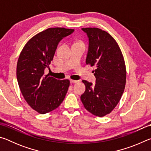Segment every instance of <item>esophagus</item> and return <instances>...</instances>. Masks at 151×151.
Masks as SVG:
<instances>
[{"label": "esophagus", "mask_w": 151, "mask_h": 151, "mask_svg": "<svg viewBox=\"0 0 151 151\" xmlns=\"http://www.w3.org/2000/svg\"><path fill=\"white\" fill-rule=\"evenodd\" d=\"M70 83H72V84H74V83H77V81H75V80H70Z\"/></svg>", "instance_id": "34e87169"}]
</instances>
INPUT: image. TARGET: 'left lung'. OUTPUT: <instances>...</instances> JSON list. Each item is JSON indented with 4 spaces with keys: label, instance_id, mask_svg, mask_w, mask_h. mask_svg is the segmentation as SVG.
<instances>
[{
    "label": "left lung",
    "instance_id": "1",
    "mask_svg": "<svg viewBox=\"0 0 151 151\" xmlns=\"http://www.w3.org/2000/svg\"><path fill=\"white\" fill-rule=\"evenodd\" d=\"M88 38L86 63L95 66L93 71L96 84L85 80V92L81 96L85 108L94 115L109 114L121 99L126 84L127 72L123 55L114 38L98 28L82 29Z\"/></svg>",
    "mask_w": 151,
    "mask_h": 151
}]
</instances>
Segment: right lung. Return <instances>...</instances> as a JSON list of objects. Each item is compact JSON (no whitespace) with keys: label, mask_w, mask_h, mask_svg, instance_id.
<instances>
[{"label":"right lung","mask_w":151,"mask_h":151,"mask_svg":"<svg viewBox=\"0 0 151 151\" xmlns=\"http://www.w3.org/2000/svg\"><path fill=\"white\" fill-rule=\"evenodd\" d=\"M74 30L49 28L31 38L20 52L17 66L20 90L30 106L40 114L58 108L67 93L69 80L45 75V69L53 60L58 43Z\"/></svg>","instance_id":"right-lung-1"}]
</instances>
